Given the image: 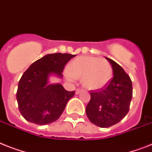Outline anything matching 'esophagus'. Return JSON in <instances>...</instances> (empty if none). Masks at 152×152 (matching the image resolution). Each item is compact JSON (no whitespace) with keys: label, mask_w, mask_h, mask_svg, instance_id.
Segmentation results:
<instances>
[{"label":"esophagus","mask_w":152,"mask_h":152,"mask_svg":"<svg viewBox=\"0 0 152 152\" xmlns=\"http://www.w3.org/2000/svg\"><path fill=\"white\" fill-rule=\"evenodd\" d=\"M82 91H83L82 89H79V88H78V89H76V94H79L80 93H81Z\"/></svg>","instance_id":"1"}]
</instances>
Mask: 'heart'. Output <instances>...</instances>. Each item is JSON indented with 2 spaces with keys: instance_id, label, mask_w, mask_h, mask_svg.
I'll return each mask as SVG.
<instances>
[{
  "instance_id": "heart-1",
  "label": "heart",
  "mask_w": 152,
  "mask_h": 152,
  "mask_svg": "<svg viewBox=\"0 0 152 152\" xmlns=\"http://www.w3.org/2000/svg\"><path fill=\"white\" fill-rule=\"evenodd\" d=\"M69 82L82 79L83 85L89 90H97L107 86L113 76L111 64L105 58L94 56H80L69 65L64 71Z\"/></svg>"
}]
</instances>
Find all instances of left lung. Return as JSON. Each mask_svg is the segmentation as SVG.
<instances>
[{
    "label": "left lung",
    "instance_id": "1",
    "mask_svg": "<svg viewBox=\"0 0 152 152\" xmlns=\"http://www.w3.org/2000/svg\"><path fill=\"white\" fill-rule=\"evenodd\" d=\"M111 64L113 76L104 87L90 91L86 113L90 121L100 127L119 123L130 109L133 88L128 74L116 62L106 57Z\"/></svg>",
    "mask_w": 152,
    "mask_h": 152
}]
</instances>
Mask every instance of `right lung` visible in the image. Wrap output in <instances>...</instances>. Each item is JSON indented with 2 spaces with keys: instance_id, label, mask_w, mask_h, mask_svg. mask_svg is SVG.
<instances>
[{
  "instance_id": "add662e5",
  "label": "right lung",
  "mask_w": 152,
  "mask_h": 152,
  "mask_svg": "<svg viewBox=\"0 0 152 152\" xmlns=\"http://www.w3.org/2000/svg\"><path fill=\"white\" fill-rule=\"evenodd\" d=\"M76 55L48 54L39 58L23 73L18 83V109L25 120L39 125L48 124L59 118L66 104L75 95L59 83L48 84L51 74L62 76V71Z\"/></svg>"
}]
</instances>
